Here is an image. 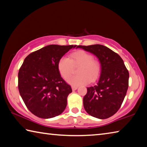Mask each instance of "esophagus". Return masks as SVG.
Wrapping results in <instances>:
<instances>
[{"label":"esophagus","mask_w":147,"mask_h":147,"mask_svg":"<svg viewBox=\"0 0 147 147\" xmlns=\"http://www.w3.org/2000/svg\"><path fill=\"white\" fill-rule=\"evenodd\" d=\"M71 88H72V89H73V91H75V90H76V89H78V87H77V86H72L71 87Z\"/></svg>","instance_id":"esophagus-1"}]
</instances>
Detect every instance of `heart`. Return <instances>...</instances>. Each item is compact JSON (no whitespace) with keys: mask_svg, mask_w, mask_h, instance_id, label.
<instances>
[{"mask_svg":"<svg viewBox=\"0 0 147 147\" xmlns=\"http://www.w3.org/2000/svg\"><path fill=\"white\" fill-rule=\"evenodd\" d=\"M73 65H80L78 75L71 76L67 82L73 86L86 85L94 81L100 75L101 65L100 62L93 58V56L84 51H78L72 53L70 59L61 57L58 63V69L61 76L67 79L71 75Z\"/></svg>","mask_w":147,"mask_h":147,"instance_id":"obj_1","label":"heart"}]
</instances>
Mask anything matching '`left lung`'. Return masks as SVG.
Instances as JSON below:
<instances>
[{
    "label": "left lung",
    "mask_w": 147,
    "mask_h": 147,
    "mask_svg": "<svg viewBox=\"0 0 147 147\" xmlns=\"http://www.w3.org/2000/svg\"><path fill=\"white\" fill-rule=\"evenodd\" d=\"M78 48L97 57L101 65L96 85L87 88L83 98L86 112L104 119L113 115L120 108L128 88L129 73L120 56L102 45H78Z\"/></svg>",
    "instance_id": "8db88e82"
}]
</instances>
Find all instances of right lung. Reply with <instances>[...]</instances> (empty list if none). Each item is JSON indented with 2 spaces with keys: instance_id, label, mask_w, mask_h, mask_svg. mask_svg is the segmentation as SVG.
Returning a JSON list of instances; mask_svg holds the SVG:
<instances>
[{
  "instance_id": "1",
  "label": "right lung",
  "mask_w": 147,
  "mask_h": 147,
  "mask_svg": "<svg viewBox=\"0 0 147 147\" xmlns=\"http://www.w3.org/2000/svg\"><path fill=\"white\" fill-rule=\"evenodd\" d=\"M77 45H50L32 53L24 59L18 73L20 95L30 111L42 119L63 112L71 87L61 78L59 59Z\"/></svg>"
}]
</instances>
